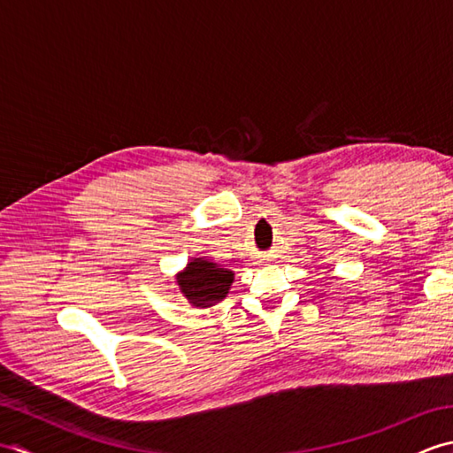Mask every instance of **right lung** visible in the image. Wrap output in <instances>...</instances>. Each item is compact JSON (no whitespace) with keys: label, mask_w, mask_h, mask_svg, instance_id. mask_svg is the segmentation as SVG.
<instances>
[{"label":"right lung","mask_w":453,"mask_h":453,"mask_svg":"<svg viewBox=\"0 0 453 453\" xmlns=\"http://www.w3.org/2000/svg\"><path fill=\"white\" fill-rule=\"evenodd\" d=\"M234 271L229 268H221L206 257H195L177 273L175 280L190 305L206 310L224 300L234 284Z\"/></svg>","instance_id":"obj_1"}]
</instances>
